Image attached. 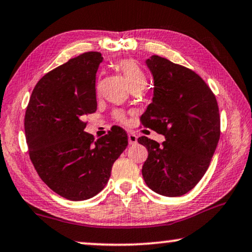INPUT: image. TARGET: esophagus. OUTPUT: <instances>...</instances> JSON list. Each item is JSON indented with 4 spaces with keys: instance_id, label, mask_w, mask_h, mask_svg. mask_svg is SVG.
Instances as JSON below:
<instances>
[{
    "instance_id": "obj_1",
    "label": "esophagus",
    "mask_w": 252,
    "mask_h": 252,
    "mask_svg": "<svg viewBox=\"0 0 252 252\" xmlns=\"http://www.w3.org/2000/svg\"><path fill=\"white\" fill-rule=\"evenodd\" d=\"M128 143L130 145H134V144L137 143V136L132 132L128 133Z\"/></svg>"
}]
</instances>
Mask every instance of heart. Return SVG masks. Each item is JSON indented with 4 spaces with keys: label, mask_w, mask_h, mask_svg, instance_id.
Here are the masks:
<instances>
[{
    "label": "heart",
    "mask_w": 252,
    "mask_h": 252,
    "mask_svg": "<svg viewBox=\"0 0 252 252\" xmlns=\"http://www.w3.org/2000/svg\"><path fill=\"white\" fill-rule=\"evenodd\" d=\"M118 69L123 72L124 77L128 83L130 89L134 90H143L145 85H147V76H145L144 71L134 60H122L118 63ZM116 117L119 119L120 122L125 120V116L123 112L117 111L116 112Z\"/></svg>",
    "instance_id": "heart-1"
}]
</instances>
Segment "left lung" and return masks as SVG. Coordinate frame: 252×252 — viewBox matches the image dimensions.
<instances>
[{"mask_svg":"<svg viewBox=\"0 0 252 252\" xmlns=\"http://www.w3.org/2000/svg\"><path fill=\"white\" fill-rule=\"evenodd\" d=\"M153 77V97L141 120L162 134L160 145L137 138L148 149L142 167L145 183L165 196H181L201 180L220 135V118L214 93L191 69L152 56L145 60Z\"/></svg>","mask_w":252,"mask_h":252,"instance_id":"left-lung-1","label":"left lung"}]
</instances>
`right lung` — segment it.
<instances>
[{
	"label": "right lung",
	"instance_id": "1",
	"mask_svg": "<svg viewBox=\"0 0 252 252\" xmlns=\"http://www.w3.org/2000/svg\"><path fill=\"white\" fill-rule=\"evenodd\" d=\"M102 60L100 52H86L47 72L32 90L25 115L29 157L38 176L72 201L103 189L128 144L117 126L97 140L84 132V118L96 111L95 76Z\"/></svg>",
	"mask_w": 252,
	"mask_h": 252
}]
</instances>
